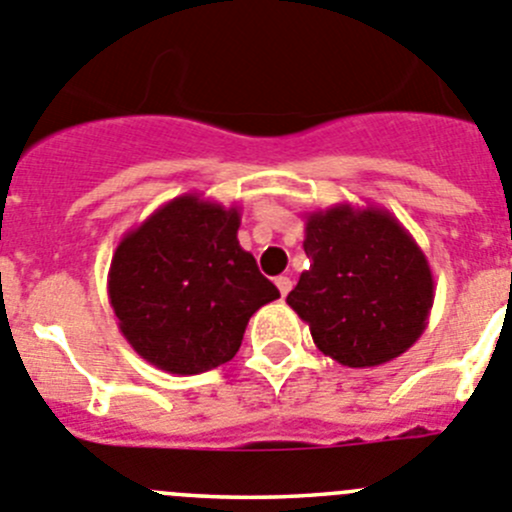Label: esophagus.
<instances>
[{
  "label": "esophagus",
  "instance_id": "obj_1",
  "mask_svg": "<svg viewBox=\"0 0 512 512\" xmlns=\"http://www.w3.org/2000/svg\"><path fill=\"white\" fill-rule=\"evenodd\" d=\"M276 289L281 291V296H286L291 291V279L289 276H279V279H276Z\"/></svg>",
  "mask_w": 512,
  "mask_h": 512
}]
</instances>
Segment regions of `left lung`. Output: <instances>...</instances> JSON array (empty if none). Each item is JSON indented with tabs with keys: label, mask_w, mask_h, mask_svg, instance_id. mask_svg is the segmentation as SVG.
<instances>
[{
	"label": "left lung",
	"mask_w": 512,
	"mask_h": 512,
	"mask_svg": "<svg viewBox=\"0 0 512 512\" xmlns=\"http://www.w3.org/2000/svg\"><path fill=\"white\" fill-rule=\"evenodd\" d=\"M311 266L286 304L311 339L344 367H379L422 337L435 301L430 264L384 208L337 203L306 213Z\"/></svg>",
	"instance_id": "1"
}]
</instances>
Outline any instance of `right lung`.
Returning a JSON list of instances; mask_svg holds the SVG:
<instances>
[{
    "instance_id": "1",
    "label": "right lung",
    "mask_w": 512,
    "mask_h": 512,
    "mask_svg": "<svg viewBox=\"0 0 512 512\" xmlns=\"http://www.w3.org/2000/svg\"><path fill=\"white\" fill-rule=\"evenodd\" d=\"M241 213L186 193L128 231L113 253L107 296L130 347L170 374L231 362L246 324L279 289L238 243Z\"/></svg>"
}]
</instances>
